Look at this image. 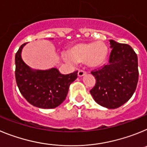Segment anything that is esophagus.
I'll use <instances>...</instances> for the list:
<instances>
[{
  "instance_id": "esophagus-1",
  "label": "esophagus",
  "mask_w": 147,
  "mask_h": 147,
  "mask_svg": "<svg viewBox=\"0 0 147 147\" xmlns=\"http://www.w3.org/2000/svg\"><path fill=\"white\" fill-rule=\"evenodd\" d=\"M86 74V72H85L82 70H80V71H78V76H80V77H82V76H85Z\"/></svg>"
}]
</instances>
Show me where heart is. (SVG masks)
Here are the masks:
<instances>
[{"mask_svg": "<svg viewBox=\"0 0 147 147\" xmlns=\"http://www.w3.org/2000/svg\"><path fill=\"white\" fill-rule=\"evenodd\" d=\"M109 49L103 42H80L72 45L67 50V56H63L65 60L76 63L85 62L90 68H99L107 62Z\"/></svg>", "mask_w": 147, "mask_h": 147, "instance_id": "1", "label": "heart"}]
</instances>
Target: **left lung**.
Here are the masks:
<instances>
[{
    "instance_id": "8db88e82",
    "label": "left lung",
    "mask_w": 147,
    "mask_h": 147,
    "mask_svg": "<svg viewBox=\"0 0 147 147\" xmlns=\"http://www.w3.org/2000/svg\"><path fill=\"white\" fill-rule=\"evenodd\" d=\"M112 49L108 64L91 74L96 80L90 90L95 102L104 107L115 109L132 97L138 81L137 54L127 44L110 40Z\"/></svg>"
}]
</instances>
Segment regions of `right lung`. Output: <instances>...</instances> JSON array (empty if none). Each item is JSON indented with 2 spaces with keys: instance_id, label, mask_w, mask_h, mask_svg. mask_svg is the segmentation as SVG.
Segmentation results:
<instances>
[{
  "instance_id": "1",
  "label": "right lung",
  "mask_w": 147,
  "mask_h": 147,
  "mask_svg": "<svg viewBox=\"0 0 147 147\" xmlns=\"http://www.w3.org/2000/svg\"><path fill=\"white\" fill-rule=\"evenodd\" d=\"M26 43L23 44L15 54V78L18 88L23 96L34 107L55 108L66 98L70 85L77 78L78 71L64 75L55 67L32 69L21 57Z\"/></svg>"
}]
</instances>
